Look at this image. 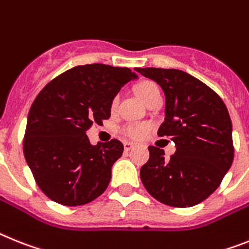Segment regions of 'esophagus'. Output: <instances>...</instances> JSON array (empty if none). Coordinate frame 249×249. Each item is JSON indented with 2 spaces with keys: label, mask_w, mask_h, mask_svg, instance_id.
<instances>
[{
  "label": "esophagus",
  "mask_w": 249,
  "mask_h": 249,
  "mask_svg": "<svg viewBox=\"0 0 249 249\" xmlns=\"http://www.w3.org/2000/svg\"><path fill=\"white\" fill-rule=\"evenodd\" d=\"M131 148H134V144L130 143V142H124V149L125 150H130Z\"/></svg>",
  "instance_id": "1"
}]
</instances>
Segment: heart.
<instances>
[{"instance_id":"b5f03b06","label":"heart","mask_w":249,"mask_h":249,"mask_svg":"<svg viewBox=\"0 0 249 249\" xmlns=\"http://www.w3.org/2000/svg\"><path fill=\"white\" fill-rule=\"evenodd\" d=\"M134 92L135 95L139 97V100H141L142 102H144L145 105H147V102L149 101L152 97H154L156 95L160 93L158 86L154 82H152V81H143V82L138 83L134 87ZM118 102L119 95H116L111 101V110H114V108L116 107ZM147 130L148 125L145 124H128L123 128V133H124L126 137L133 138V139H139V138H142L145 133H147Z\"/></svg>"}]
</instances>
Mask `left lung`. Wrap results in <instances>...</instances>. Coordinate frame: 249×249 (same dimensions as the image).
<instances>
[{
    "mask_svg": "<svg viewBox=\"0 0 249 249\" xmlns=\"http://www.w3.org/2000/svg\"><path fill=\"white\" fill-rule=\"evenodd\" d=\"M157 82L166 97L160 137H170L176 153L148 147L141 168L144 187L158 201L175 208L197 205L212 195L231 168L234 148L231 120L223 100L210 87L179 70L138 68Z\"/></svg>",
    "mask_w": 249,
    "mask_h": 249,
    "instance_id": "8db88e82",
    "label": "left lung"
}]
</instances>
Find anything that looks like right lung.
Returning <instances> with one entry per match:
<instances>
[{"instance_id": "right-lung-1", "label": "right lung", "mask_w": 249, "mask_h": 249, "mask_svg": "<svg viewBox=\"0 0 249 249\" xmlns=\"http://www.w3.org/2000/svg\"><path fill=\"white\" fill-rule=\"evenodd\" d=\"M138 76L129 68L86 64L52 79L28 115L24 156L37 186L60 205L91 202L105 191L123 154L118 139L92 145V124L110 118L111 101Z\"/></svg>"}]
</instances>
